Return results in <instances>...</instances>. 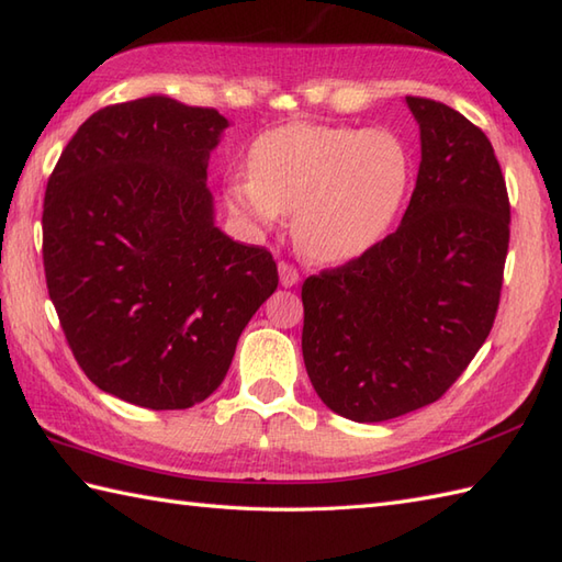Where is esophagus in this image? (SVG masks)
Segmentation results:
<instances>
[{
    "mask_svg": "<svg viewBox=\"0 0 562 562\" xmlns=\"http://www.w3.org/2000/svg\"><path fill=\"white\" fill-rule=\"evenodd\" d=\"M278 270H280L282 286H294L299 282V270H296V266L290 263V260H280Z\"/></svg>",
    "mask_w": 562,
    "mask_h": 562,
    "instance_id": "obj_1",
    "label": "esophagus"
}]
</instances>
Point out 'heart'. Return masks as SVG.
I'll return each mask as SVG.
<instances>
[{
	"instance_id": "heart-1",
	"label": "heart",
	"mask_w": 562,
	"mask_h": 562,
	"mask_svg": "<svg viewBox=\"0 0 562 562\" xmlns=\"http://www.w3.org/2000/svg\"><path fill=\"white\" fill-rule=\"evenodd\" d=\"M409 179V153L390 132L286 124L254 143L249 177L229 181L225 203L258 232L276 229L282 213H294L299 249L337 263L383 237Z\"/></svg>"
}]
</instances>
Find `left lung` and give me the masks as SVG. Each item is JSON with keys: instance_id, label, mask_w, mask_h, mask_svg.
<instances>
[{"instance_id": "1", "label": "left lung", "mask_w": 562, "mask_h": 562, "mask_svg": "<svg viewBox=\"0 0 562 562\" xmlns=\"http://www.w3.org/2000/svg\"><path fill=\"white\" fill-rule=\"evenodd\" d=\"M422 165L402 225L302 284V351L318 397L373 424L440 400L493 328L510 199L491 140L448 104L407 95Z\"/></svg>"}]
</instances>
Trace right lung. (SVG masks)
Listing matches in <instances>:
<instances>
[{
  "label": "right lung",
  "mask_w": 562,
  "mask_h": 562,
  "mask_svg": "<svg viewBox=\"0 0 562 562\" xmlns=\"http://www.w3.org/2000/svg\"><path fill=\"white\" fill-rule=\"evenodd\" d=\"M225 126L213 108L162 95L110 104L47 179L43 263L64 337L90 381L138 407L213 395L278 290L266 246L213 222L205 169Z\"/></svg>",
  "instance_id": "add662e5"
}]
</instances>
